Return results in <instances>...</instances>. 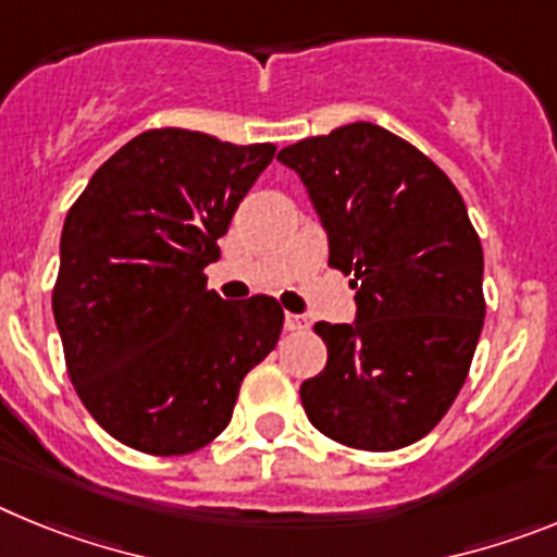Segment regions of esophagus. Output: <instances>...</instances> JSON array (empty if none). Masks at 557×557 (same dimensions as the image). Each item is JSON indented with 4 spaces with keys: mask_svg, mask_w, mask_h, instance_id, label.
<instances>
[{
    "mask_svg": "<svg viewBox=\"0 0 557 557\" xmlns=\"http://www.w3.org/2000/svg\"><path fill=\"white\" fill-rule=\"evenodd\" d=\"M284 326H287V332H307L309 321L304 318V314L287 312V314H284Z\"/></svg>",
    "mask_w": 557,
    "mask_h": 557,
    "instance_id": "1",
    "label": "esophagus"
}]
</instances>
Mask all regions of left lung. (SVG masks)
<instances>
[{"instance_id":"8db88e82","label":"left lung","mask_w":557,"mask_h":557,"mask_svg":"<svg viewBox=\"0 0 557 557\" xmlns=\"http://www.w3.org/2000/svg\"><path fill=\"white\" fill-rule=\"evenodd\" d=\"M354 275V323H314L326 368L301 385L314 430L393 451L426 435L469 376L485 318L482 245L446 172L396 133L354 122L278 152Z\"/></svg>"}]
</instances>
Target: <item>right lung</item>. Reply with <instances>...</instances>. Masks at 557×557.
I'll return each mask as SVG.
<instances>
[{
	"label": "right lung",
	"mask_w": 557,
	"mask_h": 557,
	"mask_svg": "<svg viewBox=\"0 0 557 557\" xmlns=\"http://www.w3.org/2000/svg\"><path fill=\"white\" fill-rule=\"evenodd\" d=\"M273 145L145 131L91 175L61 234L52 312L97 424L145 455H189L228 426L245 373L275 348L270 295L223 301L203 268Z\"/></svg>",
	"instance_id": "add662e5"
}]
</instances>
